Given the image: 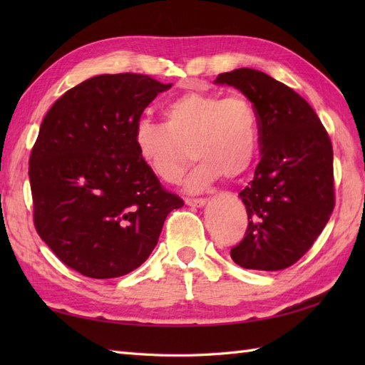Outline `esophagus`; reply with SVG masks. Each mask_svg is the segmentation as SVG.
<instances>
[{"mask_svg": "<svg viewBox=\"0 0 365 365\" xmlns=\"http://www.w3.org/2000/svg\"><path fill=\"white\" fill-rule=\"evenodd\" d=\"M185 204L190 205V207H204L207 204V199H191V197H187L185 199Z\"/></svg>", "mask_w": 365, "mask_h": 365, "instance_id": "1", "label": "esophagus"}]
</instances>
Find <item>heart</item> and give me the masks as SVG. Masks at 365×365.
<instances>
[{"mask_svg":"<svg viewBox=\"0 0 365 365\" xmlns=\"http://www.w3.org/2000/svg\"><path fill=\"white\" fill-rule=\"evenodd\" d=\"M163 123L139 120L135 145L152 174L175 183L192 157L197 165L183 180L191 195L222 175L237 178L252 166L259 149V115L243 96L188 91L163 106Z\"/></svg>","mask_w":365,"mask_h":365,"instance_id":"b5f03b06","label":"heart"}]
</instances>
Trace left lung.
<instances>
[{"label":"left lung","mask_w":365,"mask_h":365,"mask_svg":"<svg viewBox=\"0 0 365 365\" xmlns=\"http://www.w3.org/2000/svg\"><path fill=\"white\" fill-rule=\"evenodd\" d=\"M215 84L238 89L259 115L262 158L238 195L250 222L230 257L247 269H284L314 245L334 208L329 136L312 106L267 73L242 67Z\"/></svg>","instance_id":"left-lung-1"}]
</instances>
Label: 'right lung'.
Segmentation results:
<instances>
[{
	"label": "right lung",
	"instance_id": "add662e5",
	"mask_svg": "<svg viewBox=\"0 0 365 365\" xmlns=\"http://www.w3.org/2000/svg\"><path fill=\"white\" fill-rule=\"evenodd\" d=\"M163 84L98 75L67 91L41 123L29 158L37 234L61 262L94 279L130 273L183 200L141 161L135 127Z\"/></svg>",
	"mask_w": 365,
	"mask_h": 365
}]
</instances>
